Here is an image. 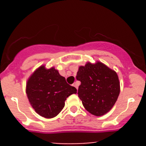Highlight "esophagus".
<instances>
[{
    "label": "esophagus",
    "mask_w": 146,
    "mask_h": 146,
    "mask_svg": "<svg viewBox=\"0 0 146 146\" xmlns=\"http://www.w3.org/2000/svg\"><path fill=\"white\" fill-rule=\"evenodd\" d=\"M73 86H74L75 88H77V90H78V84H77L76 82H75V83L73 84Z\"/></svg>",
    "instance_id": "1"
}]
</instances>
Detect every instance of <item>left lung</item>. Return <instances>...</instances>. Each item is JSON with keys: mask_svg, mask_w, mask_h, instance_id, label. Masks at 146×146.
<instances>
[{"mask_svg": "<svg viewBox=\"0 0 146 146\" xmlns=\"http://www.w3.org/2000/svg\"><path fill=\"white\" fill-rule=\"evenodd\" d=\"M76 78L81 82L78 97L87 111L102 116L111 110L120 93L116 72L100 62H87L79 67Z\"/></svg>", "mask_w": 146, "mask_h": 146, "instance_id": "1", "label": "left lung"}]
</instances>
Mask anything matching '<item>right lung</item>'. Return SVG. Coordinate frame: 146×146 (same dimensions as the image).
Here are the masks:
<instances>
[{"label": "right lung", "mask_w": 146, "mask_h": 146, "mask_svg": "<svg viewBox=\"0 0 146 146\" xmlns=\"http://www.w3.org/2000/svg\"><path fill=\"white\" fill-rule=\"evenodd\" d=\"M26 93L35 111L45 118H53L64 107L68 96L77 93L75 87L66 83L54 67L41 66L28 79Z\"/></svg>", "instance_id": "add662e5"}]
</instances>
